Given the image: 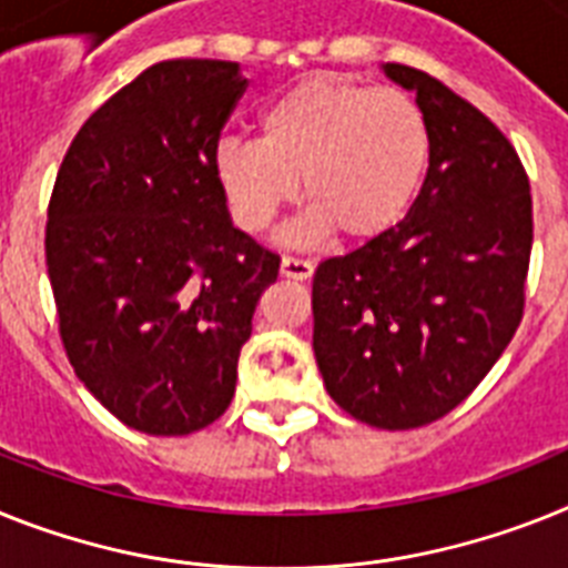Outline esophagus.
I'll use <instances>...</instances> for the list:
<instances>
[{
	"label": "esophagus",
	"instance_id": "34e87169",
	"mask_svg": "<svg viewBox=\"0 0 568 568\" xmlns=\"http://www.w3.org/2000/svg\"><path fill=\"white\" fill-rule=\"evenodd\" d=\"M280 274L288 276V280H308L314 274V265L308 260H300V256H283Z\"/></svg>",
	"mask_w": 568,
	"mask_h": 568
}]
</instances>
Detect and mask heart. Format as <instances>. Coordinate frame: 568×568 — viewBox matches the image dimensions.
Returning a JSON list of instances; mask_svg holds the SVG:
<instances>
[{
	"mask_svg": "<svg viewBox=\"0 0 568 568\" xmlns=\"http://www.w3.org/2000/svg\"><path fill=\"white\" fill-rule=\"evenodd\" d=\"M260 141L225 138L213 173L227 211L247 233H265L297 199L300 236L335 231L373 240L402 222L430 166V123L413 94L393 85L308 74L260 109Z\"/></svg>",
	"mask_w": 568,
	"mask_h": 568,
	"instance_id": "heart-1",
	"label": "heart"
}]
</instances>
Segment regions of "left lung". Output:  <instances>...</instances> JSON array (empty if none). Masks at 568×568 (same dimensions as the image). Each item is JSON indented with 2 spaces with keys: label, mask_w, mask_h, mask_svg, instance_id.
<instances>
[{
  "label": "left lung",
  "mask_w": 568,
  "mask_h": 568,
  "mask_svg": "<svg viewBox=\"0 0 568 568\" xmlns=\"http://www.w3.org/2000/svg\"><path fill=\"white\" fill-rule=\"evenodd\" d=\"M430 123L407 216L314 271V357L357 422L413 430L447 416L511 343L531 256L528 175L508 138L445 83L387 63Z\"/></svg>",
  "instance_id": "left-lung-1"
}]
</instances>
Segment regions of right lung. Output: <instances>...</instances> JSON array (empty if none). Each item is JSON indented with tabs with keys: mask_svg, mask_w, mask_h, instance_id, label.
Listing matches in <instances>:
<instances>
[{
	"mask_svg": "<svg viewBox=\"0 0 568 568\" xmlns=\"http://www.w3.org/2000/svg\"><path fill=\"white\" fill-rule=\"evenodd\" d=\"M245 85L227 60L150 65L80 126L51 193L45 262L65 355L114 418L150 436L225 413L280 271L233 227L213 173Z\"/></svg>",
	"mask_w": 568,
	"mask_h": 568,
	"instance_id": "right-lung-1",
	"label": "right lung"
}]
</instances>
